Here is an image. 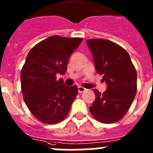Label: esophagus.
Instances as JSON below:
<instances>
[{"label": "esophagus", "instance_id": "1", "mask_svg": "<svg viewBox=\"0 0 153 153\" xmlns=\"http://www.w3.org/2000/svg\"><path fill=\"white\" fill-rule=\"evenodd\" d=\"M85 91H86L85 88L81 87V86H79V87H78V92H79V93H82V92Z\"/></svg>", "mask_w": 153, "mask_h": 153}]
</instances>
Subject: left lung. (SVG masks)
Wrapping results in <instances>:
<instances>
[{
	"label": "left lung",
	"mask_w": 153,
	"mask_h": 153,
	"mask_svg": "<svg viewBox=\"0 0 153 153\" xmlns=\"http://www.w3.org/2000/svg\"><path fill=\"white\" fill-rule=\"evenodd\" d=\"M96 72L107 85L102 94L94 89L92 116L104 123L120 120L126 114L137 91V73L129 54L120 45L105 39L87 40Z\"/></svg>",
	"instance_id": "obj_1"
}]
</instances>
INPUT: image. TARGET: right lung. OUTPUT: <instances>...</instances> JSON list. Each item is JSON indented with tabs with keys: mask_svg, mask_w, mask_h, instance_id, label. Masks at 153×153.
<instances>
[{
	"mask_svg": "<svg viewBox=\"0 0 153 153\" xmlns=\"http://www.w3.org/2000/svg\"><path fill=\"white\" fill-rule=\"evenodd\" d=\"M82 39L57 35L40 41L28 53L21 71L24 102L34 117L48 124L65 118L78 93L76 85L66 86L56 75H64L71 54Z\"/></svg>",
	"mask_w": 153,
	"mask_h": 153,
	"instance_id": "obj_1",
	"label": "right lung"
}]
</instances>
